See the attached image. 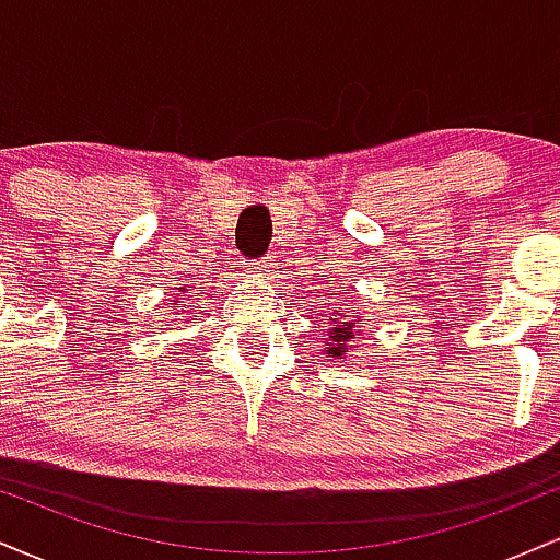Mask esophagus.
<instances>
[{"mask_svg": "<svg viewBox=\"0 0 560 560\" xmlns=\"http://www.w3.org/2000/svg\"><path fill=\"white\" fill-rule=\"evenodd\" d=\"M276 255H268V258H262L260 262H255V276H262V279H271V276L276 273Z\"/></svg>", "mask_w": 560, "mask_h": 560, "instance_id": "obj_1", "label": "esophagus"}]
</instances>
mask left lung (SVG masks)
<instances>
[{
  "label": "left lung",
  "instance_id": "8db88e82",
  "mask_svg": "<svg viewBox=\"0 0 560 560\" xmlns=\"http://www.w3.org/2000/svg\"><path fill=\"white\" fill-rule=\"evenodd\" d=\"M363 316H350V313H339L337 318H331L329 329H320L324 331V355L326 361H342L352 352V342H355V334H358V324H361Z\"/></svg>",
  "mask_w": 560,
  "mask_h": 560
}]
</instances>
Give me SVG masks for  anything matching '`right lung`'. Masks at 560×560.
Segmentation results:
<instances>
[{"mask_svg":"<svg viewBox=\"0 0 560 560\" xmlns=\"http://www.w3.org/2000/svg\"><path fill=\"white\" fill-rule=\"evenodd\" d=\"M178 292H182V294H176V300H171L168 302V305L173 307V311H176V307H178V302H184L186 300V287L182 284V287H178ZM186 307V311H176V313H189L191 311V305H184Z\"/></svg>","mask_w":560,"mask_h":560,"instance_id":"right-lung-1","label":"right lung"}]
</instances>
